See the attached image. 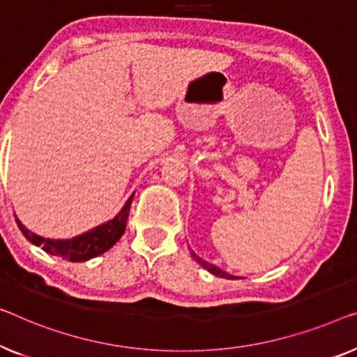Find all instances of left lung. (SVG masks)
<instances>
[{"instance_id": "left-lung-1", "label": "left lung", "mask_w": 357, "mask_h": 357, "mask_svg": "<svg viewBox=\"0 0 357 357\" xmlns=\"http://www.w3.org/2000/svg\"><path fill=\"white\" fill-rule=\"evenodd\" d=\"M190 255H192L194 257V259L197 263H199L200 266H204V268L208 271V273H211V274H215V275H218V278H225V279H236V275H231V274H227V273H225V271H221L220 268H216L215 264H210V263H206L205 259H202L200 257H197V255L194 253V252H190ZM238 279V278H237Z\"/></svg>"}]
</instances>
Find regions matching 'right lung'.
Here are the masks:
<instances>
[{
	"label": "right lung",
	"mask_w": 357,
	"mask_h": 357,
	"mask_svg": "<svg viewBox=\"0 0 357 357\" xmlns=\"http://www.w3.org/2000/svg\"><path fill=\"white\" fill-rule=\"evenodd\" d=\"M132 197H135V194L128 199L125 206L114 220L105 222L102 226L94 227L93 231L84 232L75 238H68V241H52V238L40 237L31 231L25 229V226H22V222H20L17 218H15V221H17L19 229L22 231L26 241H30L31 243H35V245L38 247H43L45 252L54 255V257H59L62 259H68V261L73 263L86 261V259H91L100 253L107 252V250L114 247L115 243L120 241V237L123 236Z\"/></svg>",
	"instance_id": "1"
}]
</instances>
